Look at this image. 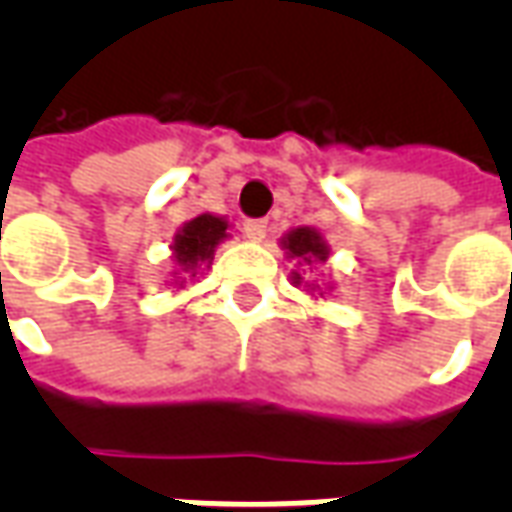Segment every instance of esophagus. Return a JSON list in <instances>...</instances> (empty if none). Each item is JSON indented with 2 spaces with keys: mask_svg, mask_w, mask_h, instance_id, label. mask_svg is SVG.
Segmentation results:
<instances>
[{
  "mask_svg": "<svg viewBox=\"0 0 512 512\" xmlns=\"http://www.w3.org/2000/svg\"><path fill=\"white\" fill-rule=\"evenodd\" d=\"M244 233L252 238V241H263L268 233V219H246Z\"/></svg>",
  "mask_w": 512,
  "mask_h": 512,
  "instance_id": "1",
  "label": "esophagus"
}]
</instances>
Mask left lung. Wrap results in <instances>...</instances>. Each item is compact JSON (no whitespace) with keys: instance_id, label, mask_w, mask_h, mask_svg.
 <instances>
[{"instance_id":"1","label":"left lung","mask_w":512,"mask_h":512,"mask_svg":"<svg viewBox=\"0 0 512 512\" xmlns=\"http://www.w3.org/2000/svg\"><path fill=\"white\" fill-rule=\"evenodd\" d=\"M282 246L288 249L290 257H299L304 263H312V260H326L329 257V249L323 244L321 233H315L310 227H296V230H290L285 238H282ZM293 282L299 285L301 277L299 274H293Z\"/></svg>"}]
</instances>
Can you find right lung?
I'll return each instance as SVG.
<instances>
[{
  "mask_svg": "<svg viewBox=\"0 0 512 512\" xmlns=\"http://www.w3.org/2000/svg\"><path fill=\"white\" fill-rule=\"evenodd\" d=\"M224 238H227V222L222 216L202 213L197 219L183 224L180 233L175 235V244H172L175 263L183 271H191V277H194V268L202 266V263H211L213 249Z\"/></svg>",
  "mask_w": 512,
  "mask_h": 512,
  "instance_id": "1",
  "label": "right lung"
}]
</instances>
